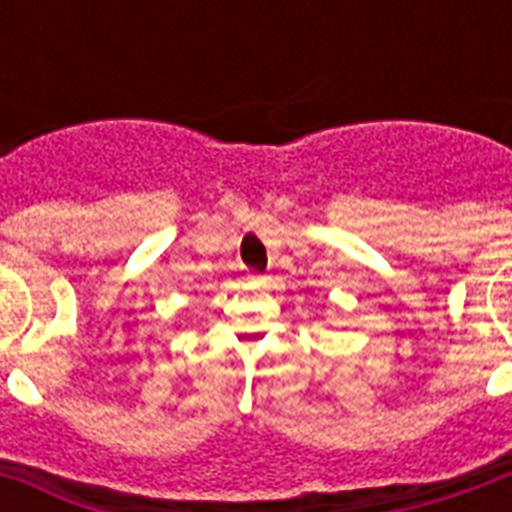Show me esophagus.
<instances>
[{
	"label": "esophagus",
	"instance_id": "1",
	"mask_svg": "<svg viewBox=\"0 0 512 512\" xmlns=\"http://www.w3.org/2000/svg\"><path fill=\"white\" fill-rule=\"evenodd\" d=\"M247 281H249V287L260 289V287H265L268 281H271V276H265V273H249Z\"/></svg>",
	"mask_w": 512,
	"mask_h": 512
}]
</instances>
